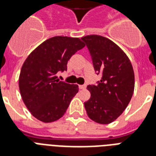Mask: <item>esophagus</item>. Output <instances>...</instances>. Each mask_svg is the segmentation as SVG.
<instances>
[{"mask_svg":"<svg viewBox=\"0 0 156 156\" xmlns=\"http://www.w3.org/2000/svg\"><path fill=\"white\" fill-rule=\"evenodd\" d=\"M86 87H87V85H79V88L81 90H84L86 89Z\"/></svg>","mask_w":156,"mask_h":156,"instance_id":"obj_1","label":"esophagus"}]
</instances>
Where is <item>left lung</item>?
Wrapping results in <instances>:
<instances>
[{
	"mask_svg": "<svg viewBox=\"0 0 156 156\" xmlns=\"http://www.w3.org/2000/svg\"><path fill=\"white\" fill-rule=\"evenodd\" d=\"M82 40L89 49L95 71L102 74L97 85L87 86L90 97L84 103L86 111L96 123H112L122 114L133 96V66L123 50L108 38L91 35Z\"/></svg>",
	"mask_w": 156,
	"mask_h": 156,
	"instance_id": "8db88e82",
	"label": "left lung"
}]
</instances>
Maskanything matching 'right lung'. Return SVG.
Returning <instances> with one entry per match:
<instances>
[{
	"instance_id": "right-lung-1",
	"label": "right lung",
	"mask_w": 156,
	"mask_h": 156,
	"mask_svg": "<svg viewBox=\"0 0 156 156\" xmlns=\"http://www.w3.org/2000/svg\"><path fill=\"white\" fill-rule=\"evenodd\" d=\"M85 47L79 38L54 36L30 52L24 61L18 79L21 96L30 113L50 123L64 116L78 86L59 82L56 74L67 70V62Z\"/></svg>"
}]
</instances>
